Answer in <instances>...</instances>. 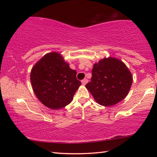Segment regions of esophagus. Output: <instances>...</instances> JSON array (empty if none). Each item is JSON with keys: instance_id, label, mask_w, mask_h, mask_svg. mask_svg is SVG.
I'll list each match as a JSON object with an SVG mask.
<instances>
[{"instance_id": "1", "label": "esophagus", "mask_w": 157, "mask_h": 157, "mask_svg": "<svg viewBox=\"0 0 157 157\" xmlns=\"http://www.w3.org/2000/svg\"><path fill=\"white\" fill-rule=\"evenodd\" d=\"M87 82H88V79H87L86 78H84V79H82V84H84V85L86 84Z\"/></svg>"}]
</instances>
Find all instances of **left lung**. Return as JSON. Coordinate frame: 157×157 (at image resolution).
Masks as SVG:
<instances>
[{
  "label": "left lung",
  "instance_id": "1",
  "mask_svg": "<svg viewBox=\"0 0 157 157\" xmlns=\"http://www.w3.org/2000/svg\"><path fill=\"white\" fill-rule=\"evenodd\" d=\"M132 76L126 65L118 59L105 58L95 63L86 89L100 105L110 107L125 98L131 88Z\"/></svg>",
  "mask_w": 157,
  "mask_h": 157
}]
</instances>
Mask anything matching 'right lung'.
<instances>
[{"label": "right lung", "instance_id": "obj_1", "mask_svg": "<svg viewBox=\"0 0 157 157\" xmlns=\"http://www.w3.org/2000/svg\"><path fill=\"white\" fill-rule=\"evenodd\" d=\"M76 74L59 53L50 52L33 66L30 81L42 104L52 109H59L70 104L81 85Z\"/></svg>", "mask_w": 157, "mask_h": 157}]
</instances>
